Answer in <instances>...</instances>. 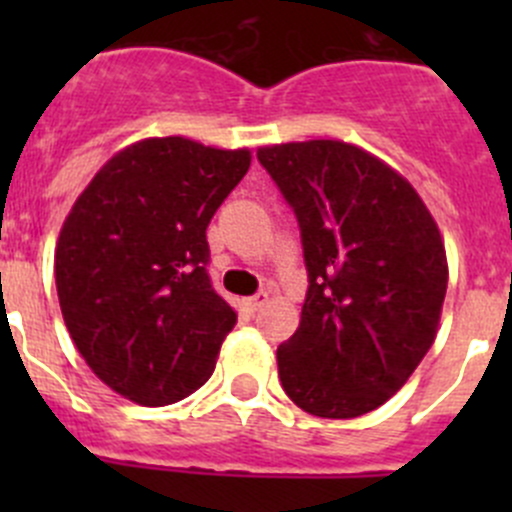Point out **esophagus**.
<instances>
[{
    "instance_id": "34e87169",
    "label": "esophagus",
    "mask_w": 512,
    "mask_h": 512,
    "mask_svg": "<svg viewBox=\"0 0 512 512\" xmlns=\"http://www.w3.org/2000/svg\"><path fill=\"white\" fill-rule=\"evenodd\" d=\"M267 299H270V294H267V292H257L255 297L242 299V304H245L247 312H257V309H260V307H265Z\"/></svg>"
}]
</instances>
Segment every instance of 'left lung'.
I'll list each match as a JSON object with an SVG mask.
<instances>
[{"mask_svg": "<svg viewBox=\"0 0 512 512\" xmlns=\"http://www.w3.org/2000/svg\"><path fill=\"white\" fill-rule=\"evenodd\" d=\"M302 230L309 289L277 349L282 389L312 416L379 409L431 349L448 287L441 230L414 185L354 143L257 148Z\"/></svg>", "mask_w": 512, "mask_h": 512, "instance_id": "left-lung-1", "label": "left lung"}]
</instances>
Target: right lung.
<instances>
[{
	"mask_svg": "<svg viewBox=\"0 0 512 512\" xmlns=\"http://www.w3.org/2000/svg\"><path fill=\"white\" fill-rule=\"evenodd\" d=\"M250 160V148L143 138L71 205L54 252L59 307L89 369L123 399L175 404L213 374L237 312L210 287L205 230Z\"/></svg>",
	"mask_w": 512,
	"mask_h": 512,
	"instance_id": "1",
	"label": "right lung"
}]
</instances>
